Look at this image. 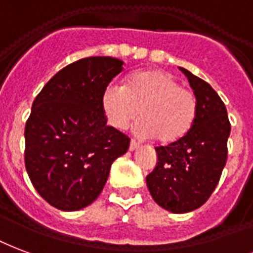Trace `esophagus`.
<instances>
[{"label":"esophagus","mask_w":253,"mask_h":253,"mask_svg":"<svg viewBox=\"0 0 253 253\" xmlns=\"http://www.w3.org/2000/svg\"><path fill=\"white\" fill-rule=\"evenodd\" d=\"M139 147H140L139 143H137L136 140H132V141H130V145H129V149H130V151H134V149H137Z\"/></svg>","instance_id":"34e87169"}]
</instances>
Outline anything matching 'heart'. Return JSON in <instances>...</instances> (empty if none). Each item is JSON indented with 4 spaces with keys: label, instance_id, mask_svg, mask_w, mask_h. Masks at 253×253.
Instances as JSON below:
<instances>
[{
    "label": "heart",
    "instance_id": "1",
    "mask_svg": "<svg viewBox=\"0 0 253 253\" xmlns=\"http://www.w3.org/2000/svg\"><path fill=\"white\" fill-rule=\"evenodd\" d=\"M102 109L109 124L125 129L137 116L141 137H156L163 144L189 133L198 114V101L190 88L182 87L169 73L147 70L133 74L125 86L110 84L102 95Z\"/></svg>",
    "mask_w": 253,
    "mask_h": 253
}]
</instances>
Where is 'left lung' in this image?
Here are the masks:
<instances>
[{
    "mask_svg": "<svg viewBox=\"0 0 253 253\" xmlns=\"http://www.w3.org/2000/svg\"><path fill=\"white\" fill-rule=\"evenodd\" d=\"M194 90L198 114L190 132L155 147L158 165L147 175L155 202L172 213L201 208L217 187L228 159L230 123L222 99L204 79L180 68Z\"/></svg>",
    "mask_w": 253,
    "mask_h": 253,
    "instance_id": "obj_1",
    "label": "left lung"
}]
</instances>
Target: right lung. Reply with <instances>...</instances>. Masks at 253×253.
Returning <instances> with one entry per match:
<instances>
[{
	"mask_svg": "<svg viewBox=\"0 0 253 253\" xmlns=\"http://www.w3.org/2000/svg\"><path fill=\"white\" fill-rule=\"evenodd\" d=\"M110 56L79 59L45 84L25 124V169L35 189L51 206L84 209L98 198L110 166L130 139L106 125L102 95L123 71Z\"/></svg>",
	"mask_w": 253,
	"mask_h": 253,
	"instance_id": "add662e5",
	"label": "right lung"
}]
</instances>
